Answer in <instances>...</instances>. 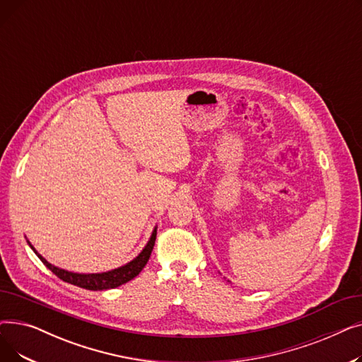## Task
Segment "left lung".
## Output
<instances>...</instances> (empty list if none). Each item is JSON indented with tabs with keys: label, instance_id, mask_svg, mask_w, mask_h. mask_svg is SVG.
Returning a JSON list of instances; mask_svg holds the SVG:
<instances>
[{
	"label": "left lung",
	"instance_id": "1",
	"mask_svg": "<svg viewBox=\"0 0 362 362\" xmlns=\"http://www.w3.org/2000/svg\"><path fill=\"white\" fill-rule=\"evenodd\" d=\"M227 281H229V280H227Z\"/></svg>",
	"mask_w": 362,
	"mask_h": 362
}]
</instances>
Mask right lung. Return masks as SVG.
<instances>
[{
	"instance_id": "add662e5",
	"label": "right lung",
	"mask_w": 362,
	"mask_h": 362,
	"mask_svg": "<svg viewBox=\"0 0 362 362\" xmlns=\"http://www.w3.org/2000/svg\"><path fill=\"white\" fill-rule=\"evenodd\" d=\"M156 238H157V227H154V230L151 233L149 240L146 242V245L144 246V250L133 258L132 261L126 262L124 265H120L117 269H112L104 273H73L60 267H55L51 262H48L40 252H37L33 245L28 240V245L30 246V250L37 255L45 265L47 269H49L57 277H60L63 281H67L70 284H74V286H79L88 291H107V289H114V288H119L122 284L127 283L129 280L135 279L142 269L146 265L152 248H154V243H156Z\"/></svg>"
}]
</instances>
